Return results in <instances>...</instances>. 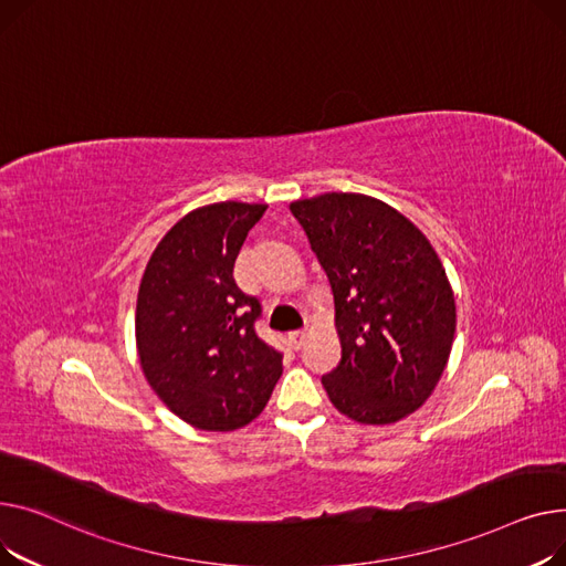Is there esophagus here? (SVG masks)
<instances>
[{"instance_id": "esophagus-1", "label": "esophagus", "mask_w": 566, "mask_h": 566, "mask_svg": "<svg viewBox=\"0 0 566 566\" xmlns=\"http://www.w3.org/2000/svg\"><path fill=\"white\" fill-rule=\"evenodd\" d=\"M287 338H290V345H292L294 349H298V347H302V345L306 343V328H296V331H290Z\"/></svg>"}]
</instances>
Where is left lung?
<instances>
[{"label":"left lung","instance_id":"1","mask_svg":"<svg viewBox=\"0 0 566 566\" xmlns=\"http://www.w3.org/2000/svg\"><path fill=\"white\" fill-rule=\"evenodd\" d=\"M328 276L343 356L322 377L334 407L363 424L413 413L437 388L454 340V294L422 232L363 193L290 206Z\"/></svg>","mask_w":566,"mask_h":566}]
</instances>
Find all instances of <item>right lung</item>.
I'll list each match as a JSON object with an SVG mask.
<instances>
[{
    "instance_id": "add662e5",
    "label": "right lung",
    "mask_w": 566,
    "mask_h": 566,
    "mask_svg": "<svg viewBox=\"0 0 566 566\" xmlns=\"http://www.w3.org/2000/svg\"><path fill=\"white\" fill-rule=\"evenodd\" d=\"M268 206L226 201L182 217L153 251L137 298V349L159 400L208 431L249 424L283 373L255 334L262 308L232 279Z\"/></svg>"
}]
</instances>
